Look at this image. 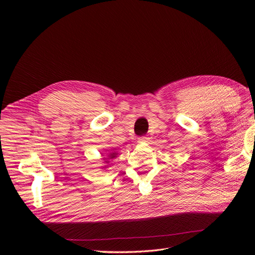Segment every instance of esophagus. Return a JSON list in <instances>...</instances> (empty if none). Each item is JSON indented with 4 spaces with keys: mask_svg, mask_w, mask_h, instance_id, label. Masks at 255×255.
Segmentation results:
<instances>
[{
    "mask_svg": "<svg viewBox=\"0 0 255 255\" xmlns=\"http://www.w3.org/2000/svg\"><path fill=\"white\" fill-rule=\"evenodd\" d=\"M138 142L139 143H147V142H149V137H145V136L140 137L138 139Z\"/></svg>",
    "mask_w": 255,
    "mask_h": 255,
    "instance_id": "obj_1",
    "label": "esophagus"
}]
</instances>
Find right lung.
Here are the masks:
<instances>
[{
    "mask_svg": "<svg viewBox=\"0 0 255 255\" xmlns=\"http://www.w3.org/2000/svg\"><path fill=\"white\" fill-rule=\"evenodd\" d=\"M117 156V153L115 152V151H114V152H111V153H108V158L106 159V158H104V162H106V163H108V160H112V159H115ZM107 167V165H105V166H103V169H106Z\"/></svg>",
    "mask_w": 255,
    "mask_h": 255,
    "instance_id": "1",
    "label": "right lung"
}]
</instances>
